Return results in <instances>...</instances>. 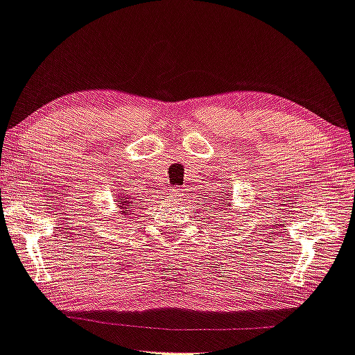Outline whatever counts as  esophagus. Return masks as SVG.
Masks as SVG:
<instances>
[{"mask_svg": "<svg viewBox=\"0 0 355 355\" xmlns=\"http://www.w3.org/2000/svg\"><path fill=\"white\" fill-rule=\"evenodd\" d=\"M170 192H171V195H173V196H182V189L174 187V189H171V190H170Z\"/></svg>", "mask_w": 355, "mask_h": 355, "instance_id": "esophagus-1", "label": "esophagus"}]
</instances>
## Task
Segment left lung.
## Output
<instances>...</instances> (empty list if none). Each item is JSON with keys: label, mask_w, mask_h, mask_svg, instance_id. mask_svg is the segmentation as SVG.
<instances>
[{"label": "left lung", "mask_w": 355, "mask_h": 355, "mask_svg": "<svg viewBox=\"0 0 355 355\" xmlns=\"http://www.w3.org/2000/svg\"><path fill=\"white\" fill-rule=\"evenodd\" d=\"M227 200H230V195H223V203H222V206H230V201H227Z\"/></svg>", "instance_id": "1"}]
</instances>
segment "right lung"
<instances>
[{
	"label": "right lung",
	"mask_w": 355,
	"mask_h": 355,
	"mask_svg": "<svg viewBox=\"0 0 355 355\" xmlns=\"http://www.w3.org/2000/svg\"><path fill=\"white\" fill-rule=\"evenodd\" d=\"M119 200H121V198H119ZM135 203H136V201H128V198H122V201L119 205H121V209H130V206H133Z\"/></svg>",
	"instance_id": "1"
}]
</instances>
